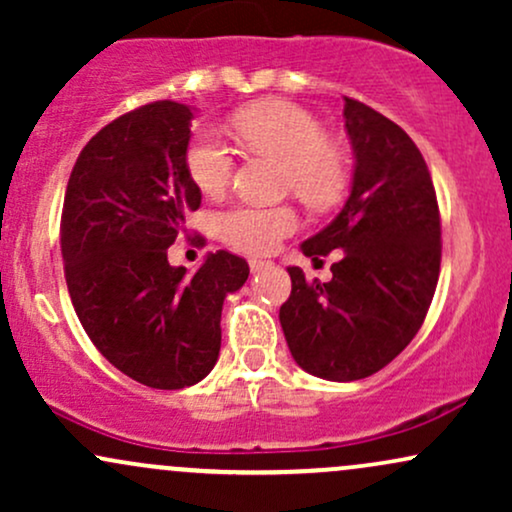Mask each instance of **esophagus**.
I'll list each match as a JSON object with an SVG mask.
<instances>
[{
  "mask_svg": "<svg viewBox=\"0 0 512 512\" xmlns=\"http://www.w3.org/2000/svg\"><path fill=\"white\" fill-rule=\"evenodd\" d=\"M272 267V262L269 260H250V272L257 274V272H264V269Z\"/></svg>",
  "mask_w": 512,
  "mask_h": 512,
  "instance_id": "1",
  "label": "esophagus"
}]
</instances>
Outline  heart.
Returning a JSON list of instances; mask_svg holds the SVG:
<instances>
[{
    "label": "heart",
    "instance_id": "1",
    "mask_svg": "<svg viewBox=\"0 0 512 512\" xmlns=\"http://www.w3.org/2000/svg\"><path fill=\"white\" fill-rule=\"evenodd\" d=\"M233 132L252 154L284 166V187L310 209H330L349 187V158L325 137V127L301 105L264 101L238 110ZM187 173L204 195H221L236 170L231 149L219 134L199 129L185 154ZM221 236L233 248L262 255L298 228L289 207H233L221 214Z\"/></svg>",
    "mask_w": 512,
    "mask_h": 512
}]
</instances>
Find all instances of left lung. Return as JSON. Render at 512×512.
<instances>
[{
  "mask_svg": "<svg viewBox=\"0 0 512 512\" xmlns=\"http://www.w3.org/2000/svg\"><path fill=\"white\" fill-rule=\"evenodd\" d=\"M354 182L330 226L301 245L305 257L344 250L327 284L289 267L279 322L305 373L334 383L368 378L424 325L440 274V211L431 173L402 127L344 98Z\"/></svg>",
  "mask_w": 512,
  "mask_h": 512,
  "instance_id": "8db88e82",
  "label": "left lung"
}]
</instances>
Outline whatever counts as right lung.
Instances as JSON below:
<instances>
[{"label": "right lung", "instance_id": "right-lung-1", "mask_svg": "<svg viewBox=\"0 0 512 512\" xmlns=\"http://www.w3.org/2000/svg\"><path fill=\"white\" fill-rule=\"evenodd\" d=\"M190 105L156 101L105 125L76 158L62 209L64 279L79 322L117 370L156 390L207 378L221 308L248 281L243 257L209 252L195 274L168 262L202 192L185 166Z\"/></svg>", "mask_w": 512, "mask_h": 512}]
</instances>
